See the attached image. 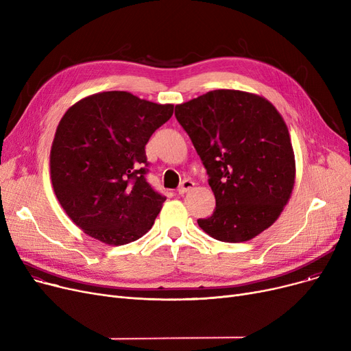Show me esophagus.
I'll return each instance as SVG.
<instances>
[{
	"label": "esophagus",
	"instance_id": "34e87169",
	"mask_svg": "<svg viewBox=\"0 0 351 351\" xmlns=\"http://www.w3.org/2000/svg\"><path fill=\"white\" fill-rule=\"evenodd\" d=\"M193 186H195V183H193L191 179H185V180H182V183H180L179 188H178V193H179V195L186 193V192H189V191H191Z\"/></svg>",
	"mask_w": 351,
	"mask_h": 351
}]
</instances>
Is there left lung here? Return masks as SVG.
I'll return each instance as SVG.
<instances>
[{
	"label": "left lung",
	"instance_id": "1",
	"mask_svg": "<svg viewBox=\"0 0 351 351\" xmlns=\"http://www.w3.org/2000/svg\"><path fill=\"white\" fill-rule=\"evenodd\" d=\"M216 199L197 225L216 241L246 242L279 217L294 185L287 126L267 99L216 89L175 106Z\"/></svg>",
	"mask_w": 351,
	"mask_h": 351
}]
</instances>
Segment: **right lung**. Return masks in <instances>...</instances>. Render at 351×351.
<instances>
[{
    "label": "right lung",
    "mask_w": 351,
    "mask_h": 351,
    "mask_svg": "<svg viewBox=\"0 0 351 351\" xmlns=\"http://www.w3.org/2000/svg\"><path fill=\"white\" fill-rule=\"evenodd\" d=\"M173 105L123 90L90 95L62 117L51 149V179L72 222L106 245H126L149 230L166 197L146 180L145 145Z\"/></svg>",
    "instance_id": "obj_1"
}]
</instances>
